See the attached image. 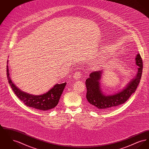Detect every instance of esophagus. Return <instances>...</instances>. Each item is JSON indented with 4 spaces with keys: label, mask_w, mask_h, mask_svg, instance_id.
I'll return each instance as SVG.
<instances>
[{
    "label": "esophagus",
    "mask_w": 149,
    "mask_h": 149,
    "mask_svg": "<svg viewBox=\"0 0 149 149\" xmlns=\"http://www.w3.org/2000/svg\"><path fill=\"white\" fill-rule=\"evenodd\" d=\"M81 73H80V72H75V73L74 74V79H75V80L79 79L81 78Z\"/></svg>",
    "instance_id": "esophagus-1"
}]
</instances>
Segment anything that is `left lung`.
<instances>
[{
    "label": "left lung",
    "instance_id": "1",
    "mask_svg": "<svg viewBox=\"0 0 149 149\" xmlns=\"http://www.w3.org/2000/svg\"><path fill=\"white\" fill-rule=\"evenodd\" d=\"M136 64L139 66L138 71L134 79L121 91L111 95H105L101 91L100 80L103 72L102 71H93L86 80V99L92 108L96 110L106 111L113 109L125 103L132 93L135 92L141 78L143 63L140 54L136 57Z\"/></svg>",
    "mask_w": 149,
    "mask_h": 149
}]
</instances>
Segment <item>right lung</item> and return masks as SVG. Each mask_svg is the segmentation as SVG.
I'll list each match as a JSON object with an SVG mask.
<instances>
[{
  "label": "right lung",
  "mask_w": 149,
  "mask_h": 149,
  "mask_svg": "<svg viewBox=\"0 0 149 149\" xmlns=\"http://www.w3.org/2000/svg\"><path fill=\"white\" fill-rule=\"evenodd\" d=\"M7 75L8 83L17 97L27 106L42 111L50 110L56 106L66 84V82L60 84H57L47 92L41 95H35L22 91L15 85L9 77L8 65Z\"/></svg>",
  "instance_id": "1"
}]
</instances>
